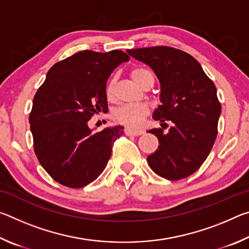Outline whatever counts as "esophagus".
I'll use <instances>...</instances> for the list:
<instances>
[{
  "label": "esophagus",
  "instance_id": "obj_1",
  "mask_svg": "<svg viewBox=\"0 0 249 249\" xmlns=\"http://www.w3.org/2000/svg\"><path fill=\"white\" fill-rule=\"evenodd\" d=\"M125 134L127 135V136H140V135L144 134V130H142V129H129V128H126L125 129Z\"/></svg>",
  "mask_w": 249,
  "mask_h": 249
}]
</instances>
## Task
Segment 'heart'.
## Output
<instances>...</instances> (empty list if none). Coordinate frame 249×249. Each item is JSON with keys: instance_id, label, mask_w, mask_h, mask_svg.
<instances>
[{"instance_id": "heart-1", "label": "heart", "mask_w": 249, "mask_h": 249, "mask_svg": "<svg viewBox=\"0 0 249 249\" xmlns=\"http://www.w3.org/2000/svg\"><path fill=\"white\" fill-rule=\"evenodd\" d=\"M130 78L138 86L144 88L146 84L155 81L154 74L146 68H134L130 71ZM116 78L113 77L105 88V93L108 99L114 96ZM149 114V108L146 104H126L121 105L113 112V120L116 123L124 125L128 128H138L142 125L145 117Z\"/></svg>"}]
</instances>
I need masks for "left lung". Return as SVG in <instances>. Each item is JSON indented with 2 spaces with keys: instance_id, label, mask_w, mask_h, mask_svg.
Instances as JSON below:
<instances>
[{
  "instance_id": "1",
  "label": "left lung",
  "mask_w": 249,
  "mask_h": 249,
  "mask_svg": "<svg viewBox=\"0 0 249 249\" xmlns=\"http://www.w3.org/2000/svg\"><path fill=\"white\" fill-rule=\"evenodd\" d=\"M127 53L151 67L160 81L161 104L153 117L172 123L167 134L161 128L148 130L159 141L157 150L147 157L148 165L165 179L187 178L205 161L216 140L221 103L215 84L191 54L180 49L156 46Z\"/></svg>"
}]
</instances>
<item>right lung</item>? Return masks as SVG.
<instances>
[{"mask_svg": "<svg viewBox=\"0 0 249 249\" xmlns=\"http://www.w3.org/2000/svg\"><path fill=\"white\" fill-rule=\"evenodd\" d=\"M129 56L122 50H83L54 64L37 90L29 124L37 159L58 183L78 189L102 174L123 126L99 133L88 122L107 113L109 75Z\"/></svg>", "mask_w": 249, "mask_h": 249, "instance_id": "obj_1", "label": "right lung"}]
</instances>
